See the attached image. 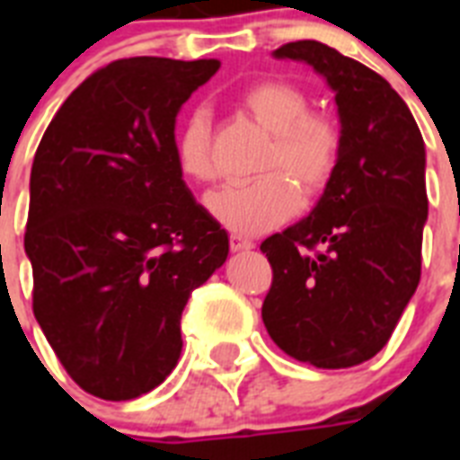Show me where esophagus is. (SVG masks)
I'll use <instances>...</instances> for the list:
<instances>
[{
	"label": "esophagus",
	"mask_w": 460,
	"mask_h": 460,
	"mask_svg": "<svg viewBox=\"0 0 460 460\" xmlns=\"http://www.w3.org/2000/svg\"><path fill=\"white\" fill-rule=\"evenodd\" d=\"M229 245H231V251L234 252H241V251H251V248H255V243H252L251 238H243V236H234L229 238Z\"/></svg>",
	"instance_id": "obj_1"
}]
</instances>
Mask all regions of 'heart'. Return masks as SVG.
Masks as SVG:
<instances>
[{
  "instance_id": "heart-1",
  "label": "heart",
  "mask_w": 460,
  "mask_h": 460,
  "mask_svg": "<svg viewBox=\"0 0 460 460\" xmlns=\"http://www.w3.org/2000/svg\"><path fill=\"white\" fill-rule=\"evenodd\" d=\"M238 104L272 133V146L260 162V172L267 173L248 183L224 186L209 195L208 209L236 234H262L298 209L296 185L303 198H313L327 186L341 155V131L329 117L310 111V97L294 83H252L238 95ZM173 155L186 179L195 183L215 179L205 111L195 110L179 126Z\"/></svg>"
}]
</instances>
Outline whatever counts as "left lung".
<instances>
[{"mask_svg": "<svg viewBox=\"0 0 460 460\" xmlns=\"http://www.w3.org/2000/svg\"><path fill=\"white\" fill-rule=\"evenodd\" d=\"M274 57L327 81L341 155L313 212L260 245L274 272L262 322L296 360L353 367L385 349L420 281L425 143L399 93L360 61L317 40Z\"/></svg>", "mask_w": 460, "mask_h": 460, "instance_id": "1", "label": "left lung"}]
</instances>
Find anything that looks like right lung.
<instances>
[{
  "label": "right lung",
  "instance_id": "right-lung-1",
  "mask_svg": "<svg viewBox=\"0 0 460 460\" xmlns=\"http://www.w3.org/2000/svg\"><path fill=\"white\" fill-rule=\"evenodd\" d=\"M217 68L111 61L66 97L32 159V313L71 379L100 399L164 382L188 296L229 255L226 231L195 202L173 155L181 107Z\"/></svg>",
  "mask_w": 460,
  "mask_h": 460
}]
</instances>
